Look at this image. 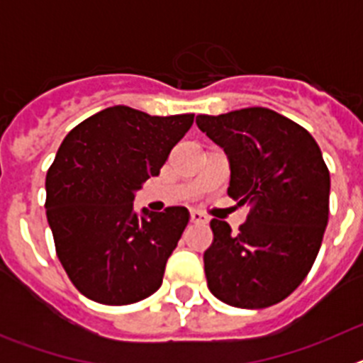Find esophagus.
<instances>
[{"label": "esophagus", "instance_id": "1", "mask_svg": "<svg viewBox=\"0 0 363 363\" xmlns=\"http://www.w3.org/2000/svg\"><path fill=\"white\" fill-rule=\"evenodd\" d=\"M207 218L203 216L201 213H198V211H192L191 213V223H196V225H205L207 223Z\"/></svg>", "mask_w": 363, "mask_h": 363}]
</instances>
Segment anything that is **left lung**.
<instances>
[{
	"label": "left lung",
	"mask_w": 363,
	"mask_h": 363,
	"mask_svg": "<svg viewBox=\"0 0 363 363\" xmlns=\"http://www.w3.org/2000/svg\"><path fill=\"white\" fill-rule=\"evenodd\" d=\"M196 125L229 158L227 194L251 203L238 234L211 221L207 285L233 307L274 306L303 281L322 245L331 189L322 150L303 127L265 107L200 114Z\"/></svg>",
	"instance_id": "8db88e82"
}]
</instances>
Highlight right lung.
Masks as SVG:
<instances>
[{
    "instance_id": "obj_1",
    "label": "right lung",
    "mask_w": 363,
    "mask_h": 363,
    "mask_svg": "<svg viewBox=\"0 0 363 363\" xmlns=\"http://www.w3.org/2000/svg\"><path fill=\"white\" fill-rule=\"evenodd\" d=\"M192 121L194 114L150 116L114 105L65 136L47 172L45 209L57 258L83 296L127 306L160 289L189 211L140 216L133 201Z\"/></svg>"
}]
</instances>
